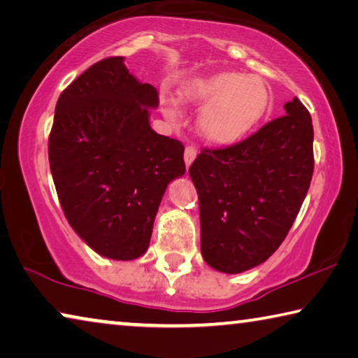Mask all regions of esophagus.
I'll return each instance as SVG.
<instances>
[{
	"label": "esophagus",
	"instance_id": "1",
	"mask_svg": "<svg viewBox=\"0 0 358 358\" xmlns=\"http://www.w3.org/2000/svg\"><path fill=\"white\" fill-rule=\"evenodd\" d=\"M197 156V150L194 148V146H186L185 150V164H186V169H189V166L192 164V161H194Z\"/></svg>",
	"mask_w": 358,
	"mask_h": 358
}]
</instances>
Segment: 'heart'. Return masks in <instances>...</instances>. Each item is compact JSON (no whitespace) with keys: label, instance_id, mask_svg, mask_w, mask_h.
<instances>
[{"label":"heart","instance_id":"1","mask_svg":"<svg viewBox=\"0 0 358 358\" xmlns=\"http://www.w3.org/2000/svg\"><path fill=\"white\" fill-rule=\"evenodd\" d=\"M185 103L203 108L199 116L202 137L213 145H232L245 137L263 119L271 103L268 84L259 76L223 71L194 78L180 89ZM169 115L177 111L166 101Z\"/></svg>","mask_w":358,"mask_h":358}]
</instances>
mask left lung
I'll return each mask as SVG.
<instances>
[{"instance_id":"8db88e82","label":"left lung","mask_w":358,"mask_h":358,"mask_svg":"<svg viewBox=\"0 0 358 358\" xmlns=\"http://www.w3.org/2000/svg\"><path fill=\"white\" fill-rule=\"evenodd\" d=\"M285 116L239 143L203 148L189 167L199 196L201 252L210 268L239 274L264 263L298 217L314 172V129L294 97Z\"/></svg>"}]
</instances>
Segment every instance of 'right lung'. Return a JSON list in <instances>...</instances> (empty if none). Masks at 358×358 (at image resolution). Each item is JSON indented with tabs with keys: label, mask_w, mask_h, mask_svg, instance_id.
I'll use <instances>...</instances> for the list:
<instances>
[{
	"label": "right lung",
	"mask_w": 358,
	"mask_h": 358,
	"mask_svg": "<svg viewBox=\"0 0 358 358\" xmlns=\"http://www.w3.org/2000/svg\"><path fill=\"white\" fill-rule=\"evenodd\" d=\"M157 90L137 81L124 57L87 68L55 106L49 164L62 210L105 258L129 261L150 245L167 185L185 173L181 141L156 134Z\"/></svg>",
	"instance_id": "add662e5"
}]
</instances>
